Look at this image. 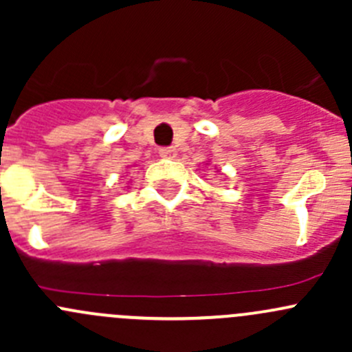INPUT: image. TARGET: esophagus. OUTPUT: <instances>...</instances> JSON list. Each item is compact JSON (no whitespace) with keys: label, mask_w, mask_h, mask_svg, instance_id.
Returning a JSON list of instances; mask_svg holds the SVG:
<instances>
[{"label":"esophagus","mask_w":352,"mask_h":352,"mask_svg":"<svg viewBox=\"0 0 352 352\" xmlns=\"http://www.w3.org/2000/svg\"><path fill=\"white\" fill-rule=\"evenodd\" d=\"M175 155H177V151L173 146L160 148V156H162V158H175Z\"/></svg>","instance_id":"1"}]
</instances>
